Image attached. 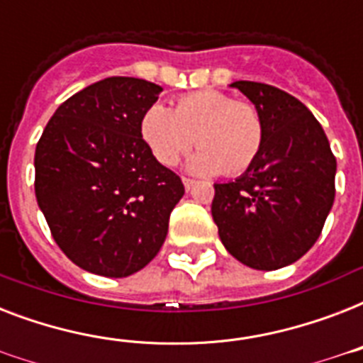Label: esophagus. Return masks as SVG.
Listing matches in <instances>:
<instances>
[{"label":"esophagus","instance_id":"1","mask_svg":"<svg viewBox=\"0 0 363 363\" xmlns=\"http://www.w3.org/2000/svg\"><path fill=\"white\" fill-rule=\"evenodd\" d=\"M182 184H184V188H186V190H192V186L196 184V181H194V179H188V177H184V179H182Z\"/></svg>","mask_w":363,"mask_h":363}]
</instances>
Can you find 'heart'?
Here are the masks:
<instances>
[{
  "label": "heart",
  "instance_id": "heart-1",
  "mask_svg": "<svg viewBox=\"0 0 363 363\" xmlns=\"http://www.w3.org/2000/svg\"><path fill=\"white\" fill-rule=\"evenodd\" d=\"M139 131L164 165H175L194 143L201 145L188 169L203 175L220 171L239 175L254 164L264 143L258 109L216 90L186 94L173 104V111L152 104L143 113Z\"/></svg>",
  "mask_w": 363,
  "mask_h": 363
}]
</instances>
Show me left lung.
<instances>
[{
	"label": "left lung",
	"instance_id": "obj_1",
	"mask_svg": "<svg viewBox=\"0 0 363 363\" xmlns=\"http://www.w3.org/2000/svg\"><path fill=\"white\" fill-rule=\"evenodd\" d=\"M230 86L258 109L264 143L239 179L215 184L211 213L233 258L252 269H279L320 235L335 198L337 162L322 125L299 99L262 82Z\"/></svg>",
	"mask_w": 363,
	"mask_h": 363
}]
</instances>
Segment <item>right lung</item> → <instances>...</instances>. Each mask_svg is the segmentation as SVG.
<instances>
[{
    "label": "right lung",
    "instance_id": "obj_1",
    "mask_svg": "<svg viewBox=\"0 0 363 363\" xmlns=\"http://www.w3.org/2000/svg\"><path fill=\"white\" fill-rule=\"evenodd\" d=\"M160 92L133 77L94 82L60 105L37 143V203L54 241L84 271L133 275L164 245L184 186L139 131Z\"/></svg>",
    "mask_w": 363,
    "mask_h": 363
}]
</instances>
